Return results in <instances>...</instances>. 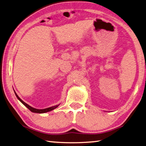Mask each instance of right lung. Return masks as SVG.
<instances>
[{"label": "right lung", "mask_w": 146, "mask_h": 146, "mask_svg": "<svg viewBox=\"0 0 146 146\" xmlns=\"http://www.w3.org/2000/svg\"><path fill=\"white\" fill-rule=\"evenodd\" d=\"M15 95H16L17 98L19 99V100L22 104L25 105V106H26L27 108H28L29 110H30L31 111H32V112H34V113H43L48 112V111H51V110H52L55 109L56 108H57V107L59 106V105H55V106H53V107H49V108H44V109H37V108H33V107H32L29 106V105L28 104H27L25 103V102H24V101L22 100L19 97V96L17 95V94H16V93H15Z\"/></svg>", "instance_id": "add662e5"}]
</instances>
